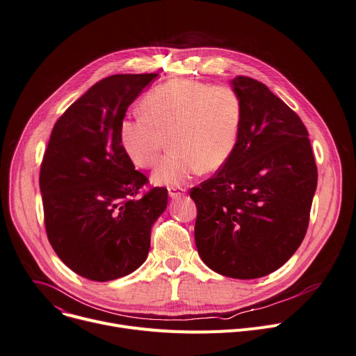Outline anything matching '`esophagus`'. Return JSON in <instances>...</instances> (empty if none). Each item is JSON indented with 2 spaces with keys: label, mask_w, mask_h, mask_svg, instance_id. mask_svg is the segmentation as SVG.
I'll return each instance as SVG.
<instances>
[{
  "label": "esophagus",
  "mask_w": 356,
  "mask_h": 356,
  "mask_svg": "<svg viewBox=\"0 0 356 356\" xmlns=\"http://www.w3.org/2000/svg\"><path fill=\"white\" fill-rule=\"evenodd\" d=\"M184 191H186V188L173 186V187H169V196H170L172 199H180V197L184 196Z\"/></svg>",
  "instance_id": "esophagus-1"
}]
</instances>
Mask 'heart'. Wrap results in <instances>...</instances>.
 I'll use <instances>...</instances> for the list:
<instances>
[{
  "mask_svg": "<svg viewBox=\"0 0 356 356\" xmlns=\"http://www.w3.org/2000/svg\"><path fill=\"white\" fill-rule=\"evenodd\" d=\"M139 111L142 116L120 122L119 140L135 166L149 169L170 139L172 153L152 175L163 186L183 184L200 169H220L236 149L243 120L241 99L233 88L193 79L154 88Z\"/></svg>",
  "mask_w": 356,
  "mask_h": 356,
  "instance_id": "heart-1",
  "label": "heart"
}]
</instances>
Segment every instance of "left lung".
<instances>
[{"label":"left lung","instance_id":"obj_1","mask_svg":"<svg viewBox=\"0 0 356 356\" xmlns=\"http://www.w3.org/2000/svg\"><path fill=\"white\" fill-rule=\"evenodd\" d=\"M232 85L243 105L236 149L190 197L204 264L252 280L278 270L301 245L318 172L300 116L252 78L237 76Z\"/></svg>","mask_w":356,"mask_h":356}]
</instances>
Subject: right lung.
Listing matches in <instances>:
<instances>
[{
	"label": "right lung",
	"mask_w": 356,
	"mask_h": 356,
	"mask_svg": "<svg viewBox=\"0 0 356 356\" xmlns=\"http://www.w3.org/2000/svg\"><path fill=\"white\" fill-rule=\"evenodd\" d=\"M157 74H119L96 82L55 123L40 188L48 240L60 261L92 281L138 270L150 232L168 207V190L134 199L147 177L119 140L126 111Z\"/></svg>",
	"instance_id": "right-lung-1"
}]
</instances>
